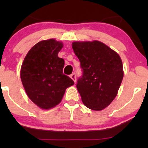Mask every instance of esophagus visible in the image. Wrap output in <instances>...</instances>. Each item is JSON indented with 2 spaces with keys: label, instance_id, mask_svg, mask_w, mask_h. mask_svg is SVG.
<instances>
[{
  "label": "esophagus",
  "instance_id": "esophagus-1",
  "mask_svg": "<svg viewBox=\"0 0 148 148\" xmlns=\"http://www.w3.org/2000/svg\"><path fill=\"white\" fill-rule=\"evenodd\" d=\"M70 78L73 80V81H74V83L76 82V75L75 73H73V74H71Z\"/></svg>",
  "mask_w": 148,
  "mask_h": 148
}]
</instances>
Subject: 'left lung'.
<instances>
[{
    "mask_svg": "<svg viewBox=\"0 0 148 148\" xmlns=\"http://www.w3.org/2000/svg\"><path fill=\"white\" fill-rule=\"evenodd\" d=\"M72 49L83 72L76 84L83 103L90 109L103 110L115 99L123 81L121 58L99 41L74 42Z\"/></svg>",
    "mask_w": 148,
    "mask_h": 148,
    "instance_id": "obj_1",
    "label": "left lung"
}]
</instances>
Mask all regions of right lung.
<instances>
[{
  "mask_svg": "<svg viewBox=\"0 0 148 148\" xmlns=\"http://www.w3.org/2000/svg\"><path fill=\"white\" fill-rule=\"evenodd\" d=\"M62 42L53 39L33 46L25 56L21 68V79L27 95L37 106L50 109L62 100L66 89L74 84L62 72L64 61L58 57Z\"/></svg>",
  "mask_w": 148,
  "mask_h": 148,
  "instance_id": "add662e5",
  "label": "right lung"
}]
</instances>
